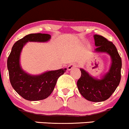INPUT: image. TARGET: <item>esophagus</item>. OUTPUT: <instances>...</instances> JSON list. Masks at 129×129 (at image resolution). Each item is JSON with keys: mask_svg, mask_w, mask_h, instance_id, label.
<instances>
[{"mask_svg": "<svg viewBox=\"0 0 129 129\" xmlns=\"http://www.w3.org/2000/svg\"><path fill=\"white\" fill-rule=\"evenodd\" d=\"M76 67V64H74V63H72V64H70L68 65V70L70 71L73 70V68H74Z\"/></svg>", "mask_w": 129, "mask_h": 129, "instance_id": "1", "label": "esophagus"}]
</instances>
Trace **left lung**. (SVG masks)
<instances>
[{
  "label": "left lung",
  "instance_id": "1",
  "mask_svg": "<svg viewBox=\"0 0 129 129\" xmlns=\"http://www.w3.org/2000/svg\"><path fill=\"white\" fill-rule=\"evenodd\" d=\"M95 52L109 54L111 65L109 71L101 79L89 75L83 69H80L81 76L77 81L79 91L85 99L93 102H103L111 96L119 84L121 74L122 60L117 48L113 42L102 36L95 34Z\"/></svg>",
  "mask_w": 129,
  "mask_h": 129
}]
</instances>
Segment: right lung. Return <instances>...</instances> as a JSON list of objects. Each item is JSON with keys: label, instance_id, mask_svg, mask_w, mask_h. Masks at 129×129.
Returning <instances> with one entry per match:
<instances>
[{"label": "right lung", "instance_id": "obj_1", "mask_svg": "<svg viewBox=\"0 0 129 129\" xmlns=\"http://www.w3.org/2000/svg\"><path fill=\"white\" fill-rule=\"evenodd\" d=\"M47 34H30L15 43L7 59V68L11 85L21 96L29 101L45 99L53 92L58 79L66 72V68L45 72L33 76L21 69L20 64L21 52L27 42H44L49 41Z\"/></svg>", "mask_w": 129, "mask_h": 129}]
</instances>
